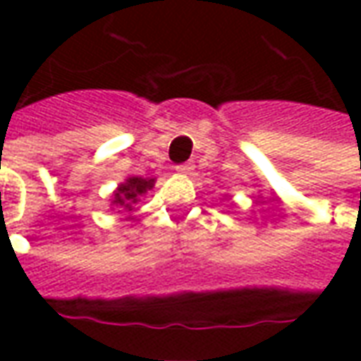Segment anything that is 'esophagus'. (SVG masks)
I'll return each mask as SVG.
<instances>
[{
	"label": "esophagus",
	"instance_id": "obj_1",
	"mask_svg": "<svg viewBox=\"0 0 361 361\" xmlns=\"http://www.w3.org/2000/svg\"><path fill=\"white\" fill-rule=\"evenodd\" d=\"M193 168H195V166H193V162H183V164L178 166L176 170H178L180 173H191L193 172Z\"/></svg>",
	"mask_w": 361,
	"mask_h": 361
}]
</instances>
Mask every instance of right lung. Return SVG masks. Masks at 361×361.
I'll use <instances>...</instances> for the list:
<instances>
[{
    "label": "right lung",
    "instance_id": "1",
    "mask_svg": "<svg viewBox=\"0 0 361 361\" xmlns=\"http://www.w3.org/2000/svg\"><path fill=\"white\" fill-rule=\"evenodd\" d=\"M152 181L154 180H142V178H129L126 183H121L116 193V201L114 203L119 204V207H126V209H131V203L137 201V197L142 195L147 189L152 188Z\"/></svg>",
    "mask_w": 361,
    "mask_h": 361
}]
</instances>
